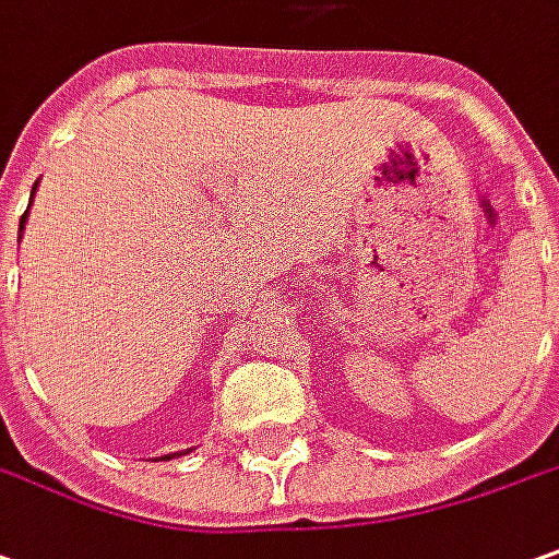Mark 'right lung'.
<instances>
[{"instance_id":"obj_1","label":"right lung","mask_w":559,"mask_h":559,"mask_svg":"<svg viewBox=\"0 0 559 559\" xmlns=\"http://www.w3.org/2000/svg\"><path fill=\"white\" fill-rule=\"evenodd\" d=\"M33 189H36V186H33ZM26 226V214L21 216V229H24ZM186 453H189V450H186ZM174 455H180V453H174ZM174 455H162V459H174Z\"/></svg>"}]
</instances>
